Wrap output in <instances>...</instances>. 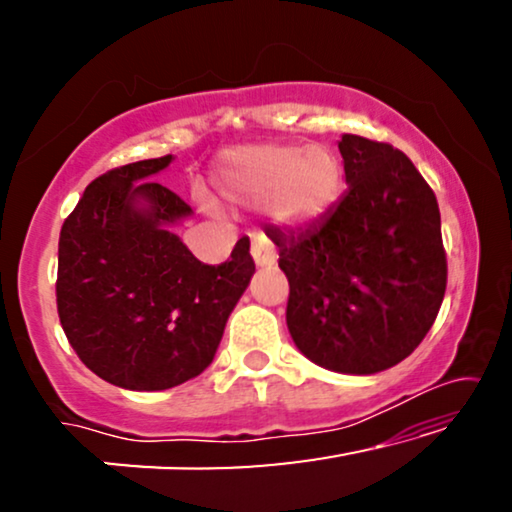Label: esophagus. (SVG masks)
<instances>
[{"mask_svg": "<svg viewBox=\"0 0 512 512\" xmlns=\"http://www.w3.org/2000/svg\"><path fill=\"white\" fill-rule=\"evenodd\" d=\"M251 258H254V263L258 265V268H265V265H275L277 254H275V249H272L270 242L256 240L254 244H251Z\"/></svg>", "mask_w": 512, "mask_h": 512, "instance_id": "1", "label": "esophagus"}]
</instances>
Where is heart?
<instances>
[{
    "label": "heart",
    "instance_id": "1",
    "mask_svg": "<svg viewBox=\"0 0 512 512\" xmlns=\"http://www.w3.org/2000/svg\"><path fill=\"white\" fill-rule=\"evenodd\" d=\"M214 188L230 205H265L272 226L298 230L324 219L338 200L342 165L331 149L319 144L242 146L223 158Z\"/></svg>",
    "mask_w": 512,
    "mask_h": 512
}]
</instances>
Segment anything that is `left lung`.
<instances>
[{
	"instance_id": "left-lung-1",
	"label": "left lung",
	"mask_w": 512,
	"mask_h": 512,
	"mask_svg": "<svg viewBox=\"0 0 512 512\" xmlns=\"http://www.w3.org/2000/svg\"><path fill=\"white\" fill-rule=\"evenodd\" d=\"M347 191L300 233L268 230L289 279L286 326L317 366L375 375L415 352L447 284L436 195L412 160L359 135L338 142Z\"/></svg>"
}]
</instances>
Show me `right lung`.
Masks as SVG:
<instances>
[{
	"label": "right lung",
	"mask_w": 512,
	"mask_h": 512,
	"mask_svg": "<svg viewBox=\"0 0 512 512\" xmlns=\"http://www.w3.org/2000/svg\"><path fill=\"white\" fill-rule=\"evenodd\" d=\"M172 156L97 177L58 244V314L79 359L130 391H163L214 361L256 265L242 237L221 265L191 254L172 226L193 209L151 177Z\"/></svg>",
	"instance_id": "1"
}]
</instances>
